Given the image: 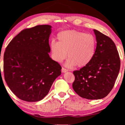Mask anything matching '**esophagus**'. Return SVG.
Listing matches in <instances>:
<instances>
[{
	"mask_svg": "<svg viewBox=\"0 0 125 125\" xmlns=\"http://www.w3.org/2000/svg\"><path fill=\"white\" fill-rule=\"evenodd\" d=\"M62 73H67V71H68V70L64 68H62Z\"/></svg>",
	"mask_w": 125,
	"mask_h": 125,
	"instance_id": "obj_1",
	"label": "esophagus"
}]
</instances>
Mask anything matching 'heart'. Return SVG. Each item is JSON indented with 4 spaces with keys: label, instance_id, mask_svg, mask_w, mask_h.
<instances>
[{
    "label": "heart",
    "instance_id": "heart-1",
    "mask_svg": "<svg viewBox=\"0 0 125 125\" xmlns=\"http://www.w3.org/2000/svg\"><path fill=\"white\" fill-rule=\"evenodd\" d=\"M58 42L50 43L52 58L61 63L67 57L66 67L73 68L77 65L83 67L88 65L94 58L97 46L95 37L76 30L61 31L57 34Z\"/></svg>",
    "mask_w": 125,
    "mask_h": 125
}]
</instances>
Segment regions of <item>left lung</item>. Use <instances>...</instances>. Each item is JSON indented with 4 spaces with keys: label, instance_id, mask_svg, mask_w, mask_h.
I'll use <instances>...</instances> for the list:
<instances>
[{
    "label": "left lung",
    "instance_id": "1",
    "mask_svg": "<svg viewBox=\"0 0 125 125\" xmlns=\"http://www.w3.org/2000/svg\"><path fill=\"white\" fill-rule=\"evenodd\" d=\"M97 41L94 56L88 65L73 71L74 91L87 99H100L112 90L118 76L120 60L115 43L109 37L94 30Z\"/></svg>",
    "mask_w": 125,
    "mask_h": 125
}]
</instances>
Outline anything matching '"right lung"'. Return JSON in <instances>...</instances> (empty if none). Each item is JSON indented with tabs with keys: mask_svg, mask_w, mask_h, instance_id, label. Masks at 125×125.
Listing matches in <instances>:
<instances>
[{
	"mask_svg": "<svg viewBox=\"0 0 125 125\" xmlns=\"http://www.w3.org/2000/svg\"><path fill=\"white\" fill-rule=\"evenodd\" d=\"M50 25L25 29L14 37L4 55L5 80L19 99L28 102L42 100L61 75L58 63L50 57Z\"/></svg>",
	"mask_w": 125,
	"mask_h": 125,
	"instance_id": "add662e5",
	"label": "right lung"
}]
</instances>
